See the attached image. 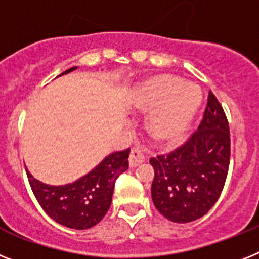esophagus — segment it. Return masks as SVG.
<instances>
[{"label": "esophagus", "mask_w": 259, "mask_h": 259, "mask_svg": "<svg viewBox=\"0 0 259 259\" xmlns=\"http://www.w3.org/2000/svg\"><path fill=\"white\" fill-rule=\"evenodd\" d=\"M146 159L145 154L142 152V150L139 147H133L132 151H130V156H129V164L130 167H137L141 163H143Z\"/></svg>", "instance_id": "esophagus-1"}]
</instances>
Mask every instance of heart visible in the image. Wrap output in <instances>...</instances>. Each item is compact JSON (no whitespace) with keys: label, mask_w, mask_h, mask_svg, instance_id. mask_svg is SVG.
<instances>
[{"label":"heart","mask_w":259,"mask_h":259,"mask_svg":"<svg viewBox=\"0 0 259 259\" xmlns=\"http://www.w3.org/2000/svg\"><path fill=\"white\" fill-rule=\"evenodd\" d=\"M133 105L152 112L150 130L161 142H177L192 122L202 102L201 89L173 75H156L133 94Z\"/></svg>","instance_id":"b5f03b06"}]
</instances>
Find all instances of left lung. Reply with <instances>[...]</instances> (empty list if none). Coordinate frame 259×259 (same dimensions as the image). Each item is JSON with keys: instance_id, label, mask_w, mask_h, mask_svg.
I'll return each instance as SVG.
<instances>
[{"instance_id": "obj_1", "label": "left lung", "mask_w": 259, "mask_h": 259, "mask_svg": "<svg viewBox=\"0 0 259 259\" xmlns=\"http://www.w3.org/2000/svg\"><path fill=\"white\" fill-rule=\"evenodd\" d=\"M229 157L228 120L210 91L198 129L181 146L150 159L155 170L151 186L155 207L175 223H189L203 217L222 194Z\"/></svg>"}]
</instances>
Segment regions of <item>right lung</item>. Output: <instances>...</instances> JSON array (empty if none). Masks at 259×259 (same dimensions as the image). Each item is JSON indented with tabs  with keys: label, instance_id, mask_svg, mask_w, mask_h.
Returning a JSON list of instances; mask_svg holds the SVG:
<instances>
[{
	"label": "right lung",
	"instance_id": "1",
	"mask_svg": "<svg viewBox=\"0 0 259 259\" xmlns=\"http://www.w3.org/2000/svg\"><path fill=\"white\" fill-rule=\"evenodd\" d=\"M71 67L64 74L75 70ZM130 148L107 156L94 170L73 184L51 186L26 169L33 195L48 217L61 226L87 229L96 226L109 210L117 177L129 168Z\"/></svg>",
	"mask_w": 259,
	"mask_h": 259
}]
</instances>
